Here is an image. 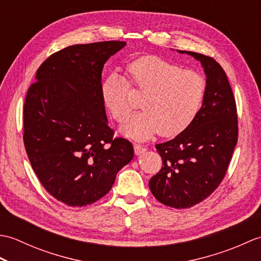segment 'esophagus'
<instances>
[{
	"instance_id": "34e87169",
	"label": "esophagus",
	"mask_w": 261,
	"mask_h": 261,
	"mask_svg": "<svg viewBox=\"0 0 261 261\" xmlns=\"http://www.w3.org/2000/svg\"><path fill=\"white\" fill-rule=\"evenodd\" d=\"M146 150L147 149L145 147H142L141 145H137V143L135 145V152H136V154H138V156L143 152H146Z\"/></svg>"
}]
</instances>
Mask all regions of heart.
<instances>
[{
  "instance_id": "obj_1",
  "label": "heart",
  "mask_w": 261,
  "mask_h": 261,
  "mask_svg": "<svg viewBox=\"0 0 261 261\" xmlns=\"http://www.w3.org/2000/svg\"><path fill=\"white\" fill-rule=\"evenodd\" d=\"M126 73L129 81L112 73L102 85L105 107L118 122H123L134 108L130 85L145 94L141 99L143 111L122 126L125 136L137 140H146L157 132L173 137L195 119L206 88L204 79L196 71L181 69L156 56H146L131 63Z\"/></svg>"
}]
</instances>
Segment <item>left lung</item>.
<instances>
[{
    "label": "left lung",
    "mask_w": 261,
    "mask_h": 261,
    "mask_svg": "<svg viewBox=\"0 0 261 261\" xmlns=\"http://www.w3.org/2000/svg\"><path fill=\"white\" fill-rule=\"evenodd\" d=\"M201 62L206 75L202 108L173 140L156 145L163 167L149 181L160 203L188 208L208 197L223 180L238 142L234 95L225 71L202 54L182 51Z\"/></svg>",
    "instance_id": "1"
}]
</instances>
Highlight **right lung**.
<instances>
[{"label": "right lung", "instance_id": "add662e5", "mask_svg": "<svg viewBox=\"0 0 261 261\" xmlns=\"http://www.w3.org/2000/svg\"><path fill=\"white\" fill-rule=\"evenodd\" d=\"M124 41L75 45L53 54L27 93L23 142L46 191L69 206H86L112 188L134 158V146L114 138L102 97V70Z\"/></svg>", "mask_w": 261, "mask_h": 261}]
</instances>
